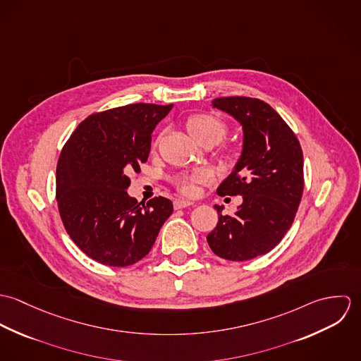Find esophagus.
Segmentation results:
<instances>
[{"label":"esophagus","mask_w":361,"mask_h":361,"mask_svg":"<svg viewBox=\"0 0 361 361\" xmlns=\"http://www.w3.org/2000/svg\"><path fill=\"white\" fill-rule=\"evenodd\" d=\"M193 204H195V203H193V202H189V200H175V202H173L175 209L186 208V207L193 206Z\"/></svg>","instance_id":"obj_1"}]
</instances>
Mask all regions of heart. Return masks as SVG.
I'll use <instances>...</instances> for the list:
<instances>
[{"instance_id":"heart-1","label":"heart","mask_w":361,"mask_h":361,"mask_svg":"<svg viewBox=\"0 0 361 361\" xmlns=\"http://www.w3.org/2000/svg\"><path fill=\"white\" fill-rule=\"evenodd\" d=\"M188 130L190 135L202 145L218 143L226 133V125L216 116L208 114H197L189 118ZM211 180V172L206 169H199L193 173L178 178L176 186L183 195H195L197 185L207 183Z\"/></svg>"}]
</instances>
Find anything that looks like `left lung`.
Returning <instances> with one entry per match:
<instances>
[{
  "label": "left lung",
  "mask_w": 361,
  "mask_h": 361,
  "mask_svg": "<svg viewBox=\"0 0 361 361\" xmlns=\"http://www.w3.org/2000/svg\"><path fill=\"white\" fill-rule=\"evenodd\" d=\"M212 106L243 128L242 155L216 189L219 196H243V203L233 215L214 206L218 224L207 242L218 257L246 261L271 252L292 226L305 188L303 152L293 130L262 100L221 97Z\"/></svg>",
  "instance_id": "left-lung-1"
}]
</instances>
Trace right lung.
<instances>
[{"label":"right lung","mask_w":361,"mask_h":361,"mask_svg":"<svg viewBox=\"0 0 361 361\" xmlns=\"http://www.w3.org/2000/svg\"><path fill=\"white\" fill-rule=\"evenodd\" d=\"M173 104H129L89 115L65 143L56 164V203L73 243L109 267L146 257L172 214V202L129 197V172L150 154L152 133Z\"/></svg>","instance_id":"1"}]
</instances>
